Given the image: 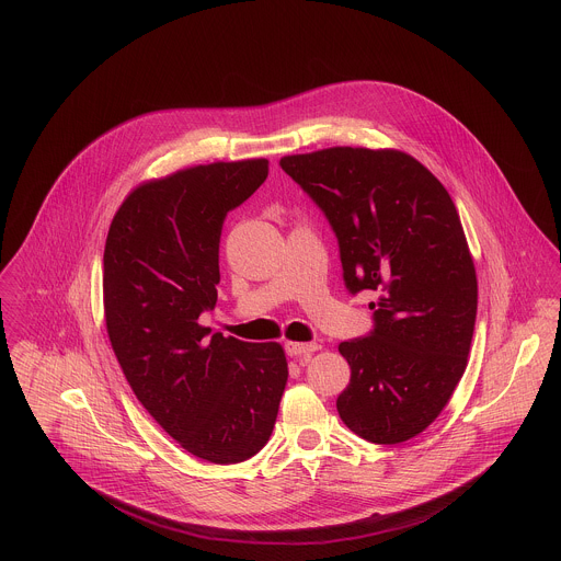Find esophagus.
I'll list each match as a JSON object with an SVG mask.
<instances>
[{"label": "esophagus", "mask_w": 561, "mask_h": 561, "mask_svg": "<svg viewBox=\"0 0 561 561\" xmlns=\"http://www.w3.org/2000/svg\"><path fill=\"white\" fill-rule=\"evenodd\" d=\"M320 347V343H294V341H289V343L285 345V350H287L289 356H300V358H309V356H311L313 352H318Z\"/></svg>", "instance_id": "obj_1"}]
</instances>
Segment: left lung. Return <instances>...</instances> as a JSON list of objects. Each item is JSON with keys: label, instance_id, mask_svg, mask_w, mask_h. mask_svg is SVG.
<instances>
[{"label": "left lung", "instance_id": "1", "mask_svg": "<svg viewBox=\"0 0 561 561\" xmlns=\"http://www.w3.org/2000/svg\"><path fill=\"white\" fill-rule=\"evenodd\" d=\"M318 203L352 294L376 291L369 336L343 341L341 421L376 445L421 434L451 400L471 350L478 276L445 185L398 149L332 147L280 160Z\"/></svg>", "mask_w": 561, "mask_h": 561}]
</instances>
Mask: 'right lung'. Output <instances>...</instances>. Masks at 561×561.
Wrapping results in <instances>:
<instances>
[{
  "mask_svg": "<svg viewBox=\"0 0 561 561\" xmlns=\"http://www.w3.org/2000/svg\"><path fill=\"white\" fill-rule=\"evenodd\" d=\"M267 160L214 161L134 187L103 252L112 350L138 401L192 456L236 465L265 447L287 385L280 343H245L198 318L220 283L229 211L267 176Z\"/></svg>",
  "mask_w": 561,
  "mask_h": 561,
  "instance_id": "right-lung-1",
  "label": "right lung"
}]
</instances>
